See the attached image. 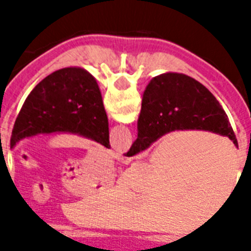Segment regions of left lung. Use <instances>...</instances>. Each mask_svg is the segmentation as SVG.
<instances>
[{
    "label": "left lung",
    "instance_id": "obj_1",
    "mask_svg": "<svg viewBox=\"0 0 251 251\" xmlns=\"http://www.w3.org/2000/svg\"><path fill=\"white\" fill-rule=\"evenodd\" d=\"M75 134L110 149L109 127L98 82L86 69L49 74L27 96L11 133V149L25 138Z\"/></svg>",
    "mask_w": 251,
    "mask_h": 251
}]
</instances>
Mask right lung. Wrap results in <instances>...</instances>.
<instances>
[{
	"label": "right lung",
	"instance_id": "add662e5",
	"mask_svg": "<svg viewBox=\"0 0 251 251\" xmlns=\"http://www.w3.org/2000/svg\"><path fill=\"white\" fill-rule=\"evenodd\" d=\"M138 137L125 156L146 151L165 134L203 130L228 137L238 147L226 112L198 80L179 73H164L150 80L142 98Z\"/></svg>",
	"mask_w": 251,
	"mask_h": 251
}]
</instances>
